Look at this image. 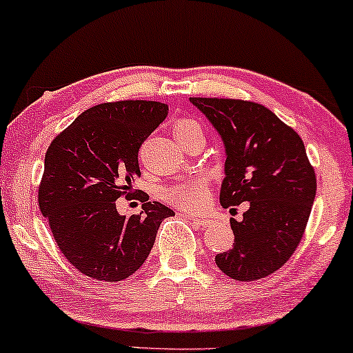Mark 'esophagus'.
<instances>
[{
	"instance_id": "1",
	"label": "esophagus",
	"mask_w": 353,
	"mask_h": 353,
	"mask_svg": "<svg viewBox=\"0 0 353 353\" xmlns=\"http://www.w3.org/2000/svg\"><path fill=\"white\" fill-rule=\"evenodd\" d=\"M190 220L194 221L199 228H207V226H210L212 223V220L207 219V216H190Z\"/></svg>"
}]
</instances>
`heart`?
Here are the masks:
<instances>
[{
  "instance_id": "b5f03b06",
  "label": "heart",
  "mask_w": 353,
  "mask_h": 353,
  "mask_svg": "<svg viewBox=\"0 0 353 353\" xmlns=\"http://www.w3.org/2000/svg\"><path fill=\"white\" fill-rule=\"evenodd\" d=\"M194 133L202 134L201 125L196 120H178L175 127H173L175 139L191 137ZM161 194L162 199L167 201L168 204L175 205L178 209L194 212L199 210L201 207H204L207 199H209V186H207V181L202 176H190L175 183V185L165 186Z\"/></svg>"
}]
</instances>
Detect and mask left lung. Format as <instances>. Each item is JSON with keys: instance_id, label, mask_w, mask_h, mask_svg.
I'll use <instances>...</instances> for the list:
<instances>
[{"instance_id": "obj_1", "label": "left lung", "mask_w": 353, "mask_h": 353, "mask_svg": "<svg viewBox=\"0 0 353 353\" xmlns=\"http://www.w3.org/2000/svg\"><path fill=\"white\" fill-rule=\"evenodd\" d=\"M225 144L220 204L249 202L243 220H230L234 244L215 255L236 281H255L283 267L301 243L316 194L315 170L291 127L262 104L190 98Z\"/></svg>"}]
</instances>
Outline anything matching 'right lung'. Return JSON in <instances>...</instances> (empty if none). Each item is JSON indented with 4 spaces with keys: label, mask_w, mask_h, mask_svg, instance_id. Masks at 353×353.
Wrapping results in <instances>:
<instances>
[{
    "label": "right lung",
    "mask_w": 353,
    "mask_h": 353,
    "mask_svg": "<svg viewBox=\"0 0 353 353\" xmlns=\"http://www.w3.org/2000/svg\"><path fill=\"white\" fill-rule=\"evenodd\" d=\"M167 114L168 105L156 101L98 104L48 148L38 204L61 252L86 276L128 278L148 259L162 220L175 215L146 192L141 214L125 216L115 207L141 175L139 146Z\"/></svg>",
    "instance_id": "obj_1"
}]
</instances>
